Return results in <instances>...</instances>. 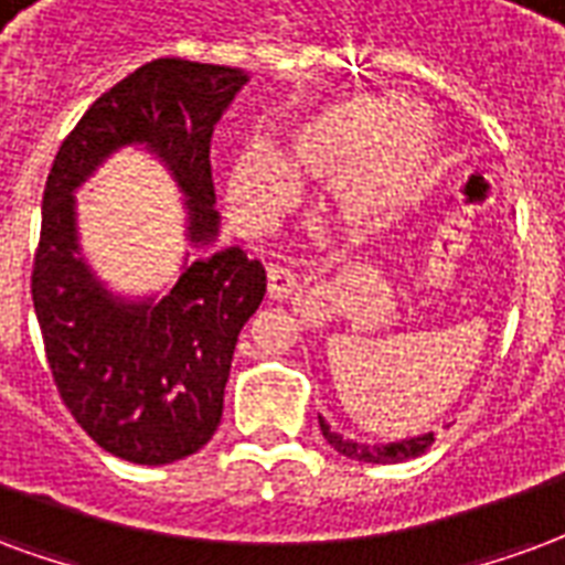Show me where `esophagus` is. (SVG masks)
Wrapping results in <instances>:
<instances>
[{"mask_svg":"<svg viewBox=\"0 0 565 565\" xmlns=\"http://www.w3.org/2000/svg\"><path fill=\"white\" fill-rule=\"evenodd\" d=\"M295 288H298V279L291 270L279 265H270L267 267V295L274 300H282L288 295H295Z\"/></svg>","mask_w":565,"mask_h":565,"instance_id":"esophagus-1","label":"esophagus"}]
</instances>
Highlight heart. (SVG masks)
Segmentation results:
<instances>
[{"instance_id":"heart-1","label":"heart","mask_w":565,"mask_h":565,"mask_svg":"<svg viewBox=\"0 0 565 565\" xmlns=\"http://www.w3.org/2000/svg\"><path fill=\"white\" fill-rule=\"evenodd\" d=\"M439 143L430 122L401 114L388 96L333 98L291 129L286 164L265 143H253L234 164L228 204L234 220L262 228L291 201V175L337 183V204L349 225L373 232L415 207L436 177Z\"/></svg>"}]
</instances>
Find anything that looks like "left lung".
Segmentation results:
<instances>
[{
    "mask_svg": "<svg viewBox=\"0 0 565 565\" xmlns=\"http://www.w3.org/2000/svg\"><path fill=\"white\" fill-rule=\"evenodd\" d=\"M319 427H322V436L331 443V448L352 457V460H364V463H401V460L424 455L434 446V434L413 436V439H401V443H388V446H367V443H355V439H343L340 434H333L324 418H319Z\"/></svg>",
    "mask_w": 565,
    "mask_h": 565,
    "instance_id": "left-lung-1",
    "label": "left lung"
}]
</instances>
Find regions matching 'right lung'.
I'll use <instances>...</instances> for the list:
<instances>
[{
  "mask_svg": "<svg viewBox=\"0 0 565 565\" xmlns=\"http://www.w3.org/2000/svg\"><path fill=\"white\" fill-rule=\"evenodd\" d=\"M241 68L152 60L96 98L53 159L32 303L60 397L114 457L162 467L195 455L222 418L237 333L265 298V267L237 246L207 249L213 210L210 138ZM143 142L188 195L190 239L204 248L162 301L110 296L79 255L71 192L110 151Z\"/></svg>",
  "mask_w": 565,
  "mask_h": 565,
  "instance_id": "1",
  "label": "right lung"
}]
</instances>
